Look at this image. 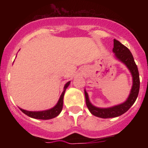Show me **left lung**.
I'll return each mask as SVG.
<instances>
[{"label":"left lung","instance_id":"1","mask_svg":"<svg viewBox=\"0 0 148 148\" xmlns=\"http://www.w3.org/2000/svg\"><path fill=\"white\" fill-rule=\"evenodd\" d=\"M113 43H114V45H113L114 47L113 49V52L115 53L116 57L119 61L124 63L131 73L132 76H133V87H132L130 95L125 102L109 108H99L92 105L89 101L87 92L84 90L86 104L90 112L94 116L103 119L114 118L126 113L136 100L138 92H139V87H140L139 73H138V67L136 64L132 53L127 47L123 45L119 40L114 39Z\"/></svg>","mask_w":148,"mask_h":148}]
</instances>
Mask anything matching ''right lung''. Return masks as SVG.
<instances>
[{"label":"right lung","instance_id":"1","mask_svg":"<svg viewBox=\"0 0 148 148\" xmlns=\"http://www.w3.org/2000/svg\"><path fill=\"white\" fill-rule=\"evenodd\" d=\"M70 82H67L64 86V90L63 91L62 94H61V97H60L59 100H58V103L55 106L54 108L52 109L47 110L44 111H27L25 110H23L21 108H19L23 112L24 114L27 116H29L31 118L33 119H44V120H47L55 118L56 116H58L60 113H61V110L63 108V99H64V95L65 90L67 88V87L70 85Z\"/></svg>","mask_w":148,"mask_h":148}]
</instances>
